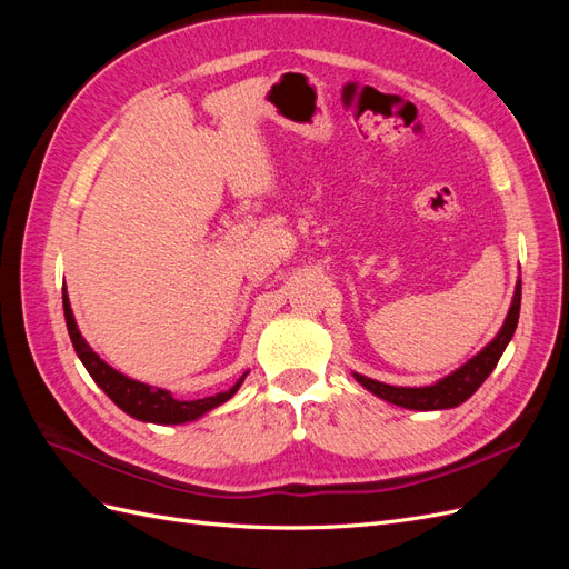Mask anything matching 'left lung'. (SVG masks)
I'll list each match as a JSON object with an SVG mask.
<instances>
[{"label": "left lung", "instance_id": "obj_1", "mask_svg": "<svg viewBox=\"0 0 569 569\" xmlns=\"http://www.w3.org/2000/svg\"><path fill=\"white\" fill-rule=\"evenodd\" d=\"M520 297H522V282H518V287H515L512 306L501 327V332L496 335V339L485 351L477 353L453 375L443 377L441 382L432 387H391V385L370 380V377H363V375H356V380L366 389H370L375 396H380V399L403 408H412V410H441V408H453L462 401H468L470 396L481 387V382L491 375L498 358L503 356L508 341L512 339L515 327H518V318H520Z\"/></svg>", "mask_w": 569, "mask_h": 569}]
</instances>
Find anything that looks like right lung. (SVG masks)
Masks as SVG:
<instances>
[{
    "label": "right lung",
    "instance_id": "obj_1",
    "mask_svg": "<svg viewBox=\"0 0 569 569\" xmlns=\"http://www.w3.org/2000/svg\"><path fill=\"white\" fill-rule=\"evenodd\" d=\"M63 316H66L68 335H71V341H73V349L80 356L82 366L88 368V372L92 375V380L101 389H104V393L118 408H123L128 416H132L137 420L159 422V425H180L187 420H194V418L203 416L206 410H211V408L220 406L222 401H228L230 396L239 389V385L244 382V377H242V380H239L230 391L206 396V399H197V401H178L163 389H151L149 385L134 382V380H130V377L120 375L118 370L107 366L104 360H101L88 347V341H84L82 335L78 332L71 303H68V297H66V287H63Z\"/></svg>",
    "mask_w": 569,
    "mask_h": 569
}]
</instances>
